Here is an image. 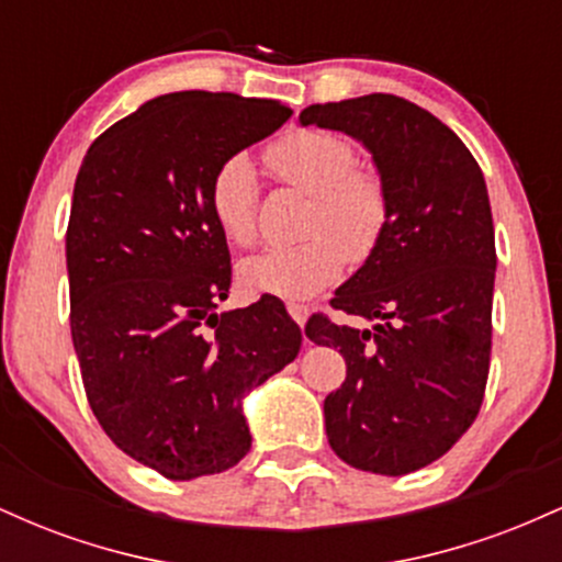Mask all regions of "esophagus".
<instances>
[{
	"mask_svg": "<svg viewBox=\"0 0 562 562\" xmlns=\"http://www.w3.org/2000/svg\"><path fill=\"white\" fill-rule=\"evenodd\" d=\"M288 314L290 317L295 319V325H306V319H308V308L303 306V303H288Z\"/></svg>",
	"mask_w": 562,
	"mask_h": 562,
	"instance_id": "1",
	"label": "esophagus"
}]
</instances>
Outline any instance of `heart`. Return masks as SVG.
Returning <instances> with one entry per match:
<instances>
[{"instance_id":"b5f03b06","label":"heart","mask_w":562,"mask_h":562,"mask_svg":"<svg viewBox=\"0 0 562 562\" xmlns=\"http://www.w3.org/2000/svg\"><path fill=\"white\" fill-rule=\"evenodd\" d=\"M277 177L314 198L306 218V243L269 248L248 256L237 267L240 285L254 295L306 301L338 280L344 261H362L372 254L389 200L380 179L353 169L357 153L330 132H295L269 147ZM211 214L232 245H250L259 235V179L248 158H229L211 182Z\"/></svg>"}]
</instances>
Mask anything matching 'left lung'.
Segmentation results:
<instances>
[{
    "label": "left lung",
    "mask_w": 562,
    "mask_h": 562,
    "mask_svg": "<svg viewBox=\"0 0 562 562\" xmlns=\"http://www.w3.org/2000/svg\"><path fill=\"white\" fill-rule=\"evenodd\" d=\"M299 121L362 142L389 200L378 245L330 301L372 330L322 314L306 325L308 340L346 359L344 385L325 398L327 441L357 470L415 473L460 441L486 391L496 272L486 182L462 139L404 97L308 105Z\"/></svg>",
    "instance_id": "1"
}]
</instances>
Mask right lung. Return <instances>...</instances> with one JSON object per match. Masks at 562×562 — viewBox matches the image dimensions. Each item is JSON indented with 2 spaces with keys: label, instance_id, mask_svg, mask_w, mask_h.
Returning <instances> with one entry per match:
<instances>
[{
  "label": "right lung",
  "instance_id": "right-lung-1",
  "mask_svg": "<svg viewBox=\"0 0 562 562\" xmlns=\"http://www.w3.org/2000/svg\"><path fill=\"white\" fill-rule=\"evenodd\" d=\"M293 115L277 100L171 92L92 142L66 235L70 335L97 423L171 481L243 460V398L293 362L301 327L280 301L216 314L227 237L211 182L232 156Z\"/></svg>",
  "mask_w": 562,
  "mask_h": 562
}]
</instances>
